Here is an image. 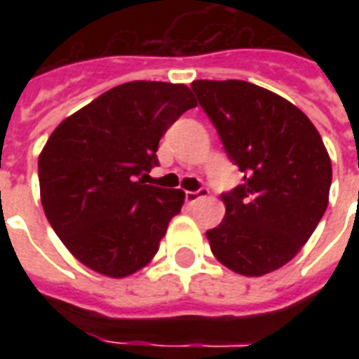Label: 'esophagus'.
<instances>
[{
  "instance_id": "esophagus-1",
  "label": "esophagus",
  "mask_w": 359,
  "mask_h": 359,
  "mask_svg": "<svg viewBox=\"0 0 359 359\" xmlns=\"http://www.w3.org/2000/svg\"><path fill=\"white\" fill-rule=\"evenodd\" d=\"M208 196V190H205V188H201V190L197 191H186V201L190 203V205H194V203H197L199 199H203V197Z\"/></svg>"
}]
</instances>
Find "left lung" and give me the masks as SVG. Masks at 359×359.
Segmentation results:
<instances>
[{
	"label": "left lung",
	"mask_w": 359,
	"mask_h": 359,
	"mask_svg": "<svg viewBox=\"0 0 359 359\" xmlns=\"http://www.w3.org/2000/svg\"><path fill=\"white\" fill-rule=\"evenodd\" d=\"M201 108L244 182L224 194V222L207 231L214 257L242 276L294 259L326 212L332 160L302 109L250 81L197 80Z\"/></svg>",
	"instance_id": "left-lung-1"
}]
</instances>
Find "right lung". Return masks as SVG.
Wrapping results in <instances>:
<instances>
[{"instance_id": "add662e5", "label": "right lung", "mask_w": 359, "mask_h": 359, "mask_svg": "<svg viewBox=\"0 0 359 359\" xmlns=\"http://www.w3.org/2000/svg\"><path fill=\"white\" fill-rule=\"evenodd\" d=\"M197 102L190 87L128 81L59 124L39 156L41 203L72 255L121 279L156 255L186 194L145 184L165 130Z\"/></svg>"}]
</instances>
